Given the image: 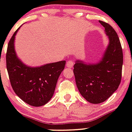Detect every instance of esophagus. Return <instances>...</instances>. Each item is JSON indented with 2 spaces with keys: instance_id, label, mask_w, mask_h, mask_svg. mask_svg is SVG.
<instances>
[{
  "instance_id": "esophagus-1",
  "label": "esophagus",
  "mask_w": 132,
  "mask_h": 132,
  "mask_svg": "<svg viewBox=\"0 0 132 132\" xmlns=\"http://www.w3.org/2000/svg\"><path fill=\"white\" fill-rule=\"evenodd\" d=\"M73 65H74V62L72 61V60H69V61H68L67 63H66V66H67L68 68H72Z\"/></svg>"
}]
</instances>
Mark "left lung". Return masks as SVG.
I'll use <instances>...</instances> for the list:
<instances>
[{"label":"left lung","mask_w":132,"mask_h":132,"mask_svg":"<svg viewBox=\"0 0 132 132\" xmlns=\"http://www.w3.org/2000/svg\"><path fill=\"white\" fill-rule=\"evenodd\" d=\"M99 22L109 38L101 60L96 64H88L77 60L73 69L80 94L94 104L104 102L119 88L123 63V50L117 32L109 24L101 20Z\"/></svg>","instance_id":"1"}]
</instances>
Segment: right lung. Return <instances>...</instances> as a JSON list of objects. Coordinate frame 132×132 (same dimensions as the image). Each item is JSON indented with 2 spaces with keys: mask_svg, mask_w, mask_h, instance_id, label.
I'll return each instance as SVG.
<instances>
[{
  "mask_svg": "<svg viewBox=\"0 0 132 132\" xmlns=\"http://www.w3.org/2000/svg\"><path fill=\"white\" fill-rule=\"evenodd\" d=\"M19 29L13 34L7 46L6 64L9 80L13 91L26 103L34 107L42 106L53 95L66 61L38 67L25 65L18 57L14 47L15 36Z\"/></svg>",
  "mask_w": 132,
  "mask_h": 132,
  "instance_id": "obj_1",
  "label": "right lung"
}]
</instances>
